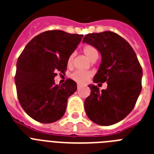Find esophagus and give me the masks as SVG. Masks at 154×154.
I'll list each match as a JSON object with an SVG mask.
<instances>
[{
  "instance_id": "34e87169",
  "label": "esophagus",
  "mask_w": 154,
  "mask_h": 154,
  "mask_svg": "<svg viewBox=\"0 0 154 154\" xmlns=\"http://www.w3.org/2000/svg\"><path fill=\"white\" fill-rule=\"evenodd\" d=\"M81 88V85H77V89H79V88Z\"/></svg>"
}]
</instances>
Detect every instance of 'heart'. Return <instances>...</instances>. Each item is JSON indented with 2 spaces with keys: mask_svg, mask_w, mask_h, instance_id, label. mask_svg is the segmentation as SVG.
Returning a JSON list of instances; mask_svg holds the SVG:
<instances>
[{
  "mask_svg": "<svg viewBox=\"0 0 154 154\" xmlns=\"http://www.w3.org/2000/svg\"><path fill=\"white\" fill-rule=\"evenodd\" d=\"M84 53L85 54V56L87 57V58L90 61L94 60H97V57H98V52H97V49L94 47L91 46V45H87L84 48ZM73 55L71 54L68 58L67 63L68 65L71 63L72 60H73ZM91 77V73L88 71H82V70H77L71 75V77L73 80H74L75 81L78 83H85L88 79Z\"/></svg>",
  "mask_w": 154,
  "mask_h": 154,
  "instance_id": "obj_1",
  "label": "heart"
}]
</instances>
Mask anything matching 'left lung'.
Instances as JSON below:
<instances>
[{
	"instance_id": "1",
	"label": "left lung",
	"mask_w": 154,
	"mask_h": 154,
	"mask_svg": "<svg viewBox=\"0 0 154 154\" xmlns=\"http://www.w3.org/2000/svg\"><path fill=\"white\" fill-rule=\"evenodd\" d=\"M83 42L101 53L94 83L108 85L101 91L95 85H88L91 94L85 101V112L97 125L117 123L132 112L142 90L143 69L136 53L122 37L109 31L86 35Z\"/></svg>"
}]
</instances>
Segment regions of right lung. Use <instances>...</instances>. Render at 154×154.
<instances>
[{
	"instance_id": "obj_1",
	"label": "right lung",
	"mask_w": 154,
	"mask_h": 154,
	"mask_svg": "<svg viewBox=\"0 0 154 154\" xmlns=\"http://www.w3.org/2000/svg\"><path fill=\"white\" fill-rule=\"evenodd\" d=\"M82 38L64 31H46L31 40L18 57L14 77L18 101L35 121L52 123L63 116L77 84L68 79L57 85L54 78L57 71L66 70L68 58Z\"/></svg>"
}]
</instances>
